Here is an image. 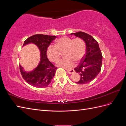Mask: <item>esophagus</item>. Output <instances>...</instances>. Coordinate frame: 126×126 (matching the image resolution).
<instances>
[{
    "label": "esophagus",
    "instance_id": "34e87169",
    "mask_svg": "<svg viewBox=\"0 0 126 126\" xmlns=\"http://www.w3.org/2000/svg\"><path fill=\"white\" fill-rule=\"evenodd\" d=\"M67 71L69 74H73L74 72H75V70L74 69H70V70H67Z\"/></svg>",
    "mask_w": 126,
    "mask_h": 126
}]
</instances>
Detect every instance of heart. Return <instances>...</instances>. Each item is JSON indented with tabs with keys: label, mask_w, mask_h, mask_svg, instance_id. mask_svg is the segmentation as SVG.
I'll return each instance as SVG.
<instances>
[{
	"label": "heart",
	"mask_w": 126,
	"mask_h": 126,
	"mask_svg": "<svg viewBox=\"0 0 126 126\" xmlns=\"http://www.w3.org/2000/svg\"><path fill=\"white\" fill-rule=\"evenodd\" d=\"M64 52L66 58L60 59L56 63V65L69 69L75 65V62L79 63L83 58L86 54V45L83 40L80 38H71L64 36L56 41L55 45H49L47 49V55L49 59L56 62Z\"/></svg>",
	"instance_id": "b5f03b06"
}]
</instances>
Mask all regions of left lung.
I'll use <instances>...</instances> for the list:
<instances>
[{
    "label": "left lung",
    "mask_w": 126,
    "mask_h": 126,
    "mask_svg": "<svg viewBox=\"0 0 126 126\" xmlns=\"http://www.w3.org/2000/svg\"><path fill=\"white\" fill-rule=\"evenodd\" d=\"M71 35L80 38L86 45L85 56L78 67L74 69L80 76L79 80L76 82L86 84L93 80L100 71L102 62L101 51L98 42L89 34L79 32Z\"/></svg>",
    "instance_id": "1"
}]
</instances>
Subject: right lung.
Returning <instances> with one entry per match:
<instances>
[{
	"mask_svg": "<svg viewBox=\"0 0 126 126\" xmlns=\"http://www.w3.org/2000/svg\"><path fill=\"white\" fill-rule=\"evenodd\" d=\"M56 38V36L37 34L29 37L24 41L23 46L33 44L40 51V63L33 70L27 72L19 66L22 77L29 85L37 88H44L50 84L54 77L57 68L48 60L46 52L48 47Z\"/></svg>",
	"mask_w": 126,
	"mask_h": 126,
	"instance_id": "obj_1",
	"label": "right lung"
}]
</instances>
